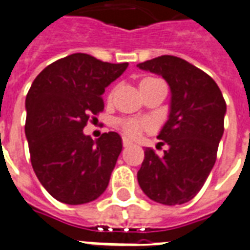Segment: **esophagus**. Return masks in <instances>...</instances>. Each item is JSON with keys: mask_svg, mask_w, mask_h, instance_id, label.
Returning a JSON list of instances; mask_svg holds the SVG:
<instances>
[{"mask_svg": "<svg viewBox=\"0 0 250 250\" xmlns=\"http://www.w3.org/2000/svg\"><path fill=\"white\" fill-rule=\"evenodd\" d=\"M122 145H124L125 148H126V146H130V145H132V141L128 139H124L122 140Z\"/></svg>", "mask_w": 250, "mask_h": 250, "instance_id": "1", "label": "esophagus"}]
</instances>
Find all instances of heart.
Listing matches in <instances>:
<instances>
[{"label": "heart", "instance_id": "heart-1", "mask_svg": "<svg viewBox=\"0 0 250 250\" xmlns=\"http://www.w3.org/2000/svg\"><path fill=\"white\" fill-rule=\"evenodd\" d=\"M157 82H162V81H159L156 78H144V79H141V82H140V90H143V88H146L152 86V84H155ZM120 128L124 132V134H126L128 137H137L140 136V133L145 130V129L148 128V125L145 124V122H141L139 120H133V118H124V120H120Z\"/></svg>", "mask_w": 250, "mask_h": 250}]
</instances>
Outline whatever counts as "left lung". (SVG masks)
Listing matches in <instances>:
<instances>
[{"label": "left lung", "instance_id": "obj_1", "mask_svg": "<svg viewBox=\"0 0 250 250\" xmlns=\"http://www.w3.org/2000/svg\"><path fill=\"white\" fill-rule=\"evenodd\" d=\"M137 67L162 75L171 88L169 116L157 136L168 149L157 156L146 148L137 180L152 201L183 205L201 191L215 164L226 102L213 78L185 59L163 55Z\"/></svg>", "mask_w": 250, "mask_h": 250}]
</instances>
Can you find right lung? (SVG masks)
Returning <instances> with one entry per match:
<instances>
[{"mask_svg": "<svg viewBox=\"0 0 250 250\" xmlns=\"http://www.w3.org/2000/svg\"><path fill=\"white\" fill-rule=\"evenodd\" d=\"M126 67L72 54L47 65L32 83L25 100L31 163L56 201L88 203L109 185L122 150L121 137L109 132L93 140L83 128L104 110L102 94Z\"/></svg>", "mask_w": 250, "mask_h": 250, "instance_id": "right-lung-1", "label": "right lung"}]
</instances>
